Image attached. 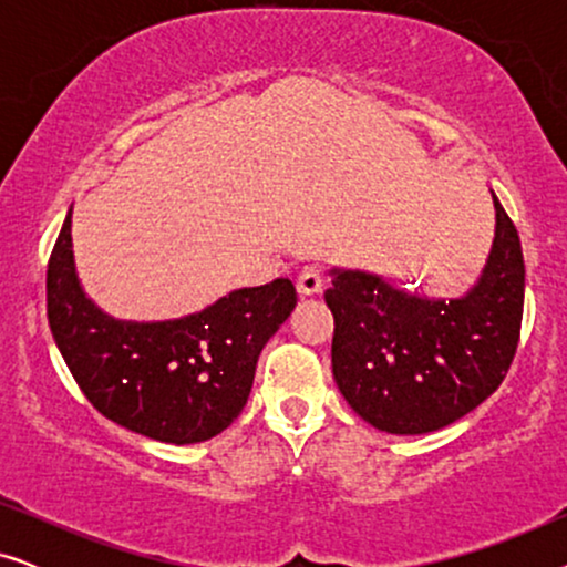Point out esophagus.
<instances>
[{"label":"esophagus","mask_w":567,"mask_h":567,"mask_svg":"<svg viewBox=\"0 0 567 567\" xmlns=\"http://www.w3.org/2000/svg\"><path fill=\"white\" fill-rule=\"evenodd\" d=\"M322 284H324V274L320 266H305L301 268V274L297 276V291L301 297H315V293H320Z\"/></svg>","instance_id":"obj_1"}]
</instances>
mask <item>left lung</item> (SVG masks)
Wrapping results in <instances>:
<instances>
[{"label":"left lung","instance_id":"8db88e82","mask_svg":"<svg viewBox=\"0 0 567 567\" xmlns=\"http://www.w3.org/2000/svg\"><path fill=\"white\" fill-rule=\"evenodd\" d=\"M491 258L467 297L429 299L361 270H332V377L363 421L415 436L460 421L514 363L524 315L518 231L495 198Z\"/></svg>","mask_w":567,"mask_h":567}]
</instances>
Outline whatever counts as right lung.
Here are the masks:
<instances>
[{
  "label": "right lung",
  "mask_w": 567,
  "mask_h": 567,
  "mask_svg": "<svg viewBox=\"0 0 567 567\" xmlns=\"http://www.w3.org/2000/svg\"><path fill=\"white\" fill-rule=\"evenodd\" d=\"M45 307L53 340L97 413L146 439L196 444L243 413L258 355L297 307V289L276 278L183 320H113L76 281L69 212L45 270Z\"/></svg>",
  "instance_id": "add662e5"
}]
</instances>
